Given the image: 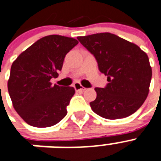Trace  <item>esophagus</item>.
<instances>
[{
	"instance_id": "esophagus-1",
	"label": "esophagus",
	"mask_w": 161,
	"mask_h": 161,
	"mask_svg": "<svg viewBox=\"0 0 161 161\" xmlns=\"http://www.w3.org/2000/svg\"><path fill=\"white\" fill-rule=\"evenodd\" d=\"M74 87H75V91H80V92H83V91H85V90H86V88L82 86L80 84L79 82L75 83Z\"/></svg>"
}]
</instances>
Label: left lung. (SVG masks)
<instances>
[{"label":"left lung","instance_id":"1","mask_svg":"<svg viewBox=\"0 0 161 161\" xmlns=\"http://www.w3.org/2000/svg\"><path fill=\"white\" fill-rule=\"evenodd\" d=\"M95 56L98 68L108 76L105 88H95L92 111L107 119L132 115L148 97L152 77L149 57L139 46L110 33L77 37Z\"/></svg>","mask_w":161,"mask_h":161}]
</instances>
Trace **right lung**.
<instances>
[{
    "instance_id": "add662e5",
    "label": "right lung",
    "mask_w": 161,
    "mask_h": 161,
    "mask_svg": "<svg viewBox=\"0 0 161 161\" xmlns=\"http://www.w3.org/2000/svg\"><path fill=\"white\" fill-rule=\"evenodd\" d=\"M78 43L64 36H46L12 63L8 92L13 108L27 124L51 127L67 114V106L75 91L70 86H53L50 80L58 76L66 53Z\"/></svg>"
}]
</instances>
